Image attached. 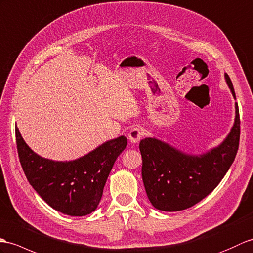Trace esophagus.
<instances>
[{
  "label": "esophagus",
  "instance_id": "34e87169",
  "mask_svg": "<svg viewBox=\"0 0 253 253\" xmlns=\"http://www.w3.org/2000/svg\"><path fill=\"white\" fill-rule=\"evenodd\" d=\"M142 137H143V131L140 127L132 128L128 133V139L131 143H138Z\"/></svg>",
  "mask_w": 253,
  "mask_h": 253
}]
</instances>
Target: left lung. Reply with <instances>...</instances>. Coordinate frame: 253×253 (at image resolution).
Masks as SVG:
<instances>
[{
    "instance_id": "8db88e82",
    "label": "left lung",
    "mask_w": 253,
    "mask_h": 253,
    "mask_svg": "<svg viewBox=\"0 0 253 253\" xmlns=\"http://www.w3.org/2000/svg\"><path fill=\"white\" fill-rule=\"evenodd\" d=\"M226 84L236 99L232 81ZM240 136L238 104L235 102L234 124L226 138L206 153L182 152L156 138H144L139 149L142 156V180L153 207L162 211L190 208L212 192L226 174L237 154Z\"/></svg>"
}]
</instances>
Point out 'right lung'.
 <instances>
[{
    "label": "right lung",
    "instance_id": "1",
    "mask_svg": "<svg viewBox=\"0 0 253 253\" xmlns=\"http://www.w3.org/2000/svg\"><path fill=\"white\" fill-rule=\"evenodd\" d=\"M16 142L23 172L39 195L61 213L84 216L97 209L116 158L126 148L127 138L109 140L88 154L66 162L38 155L17 127Z\"/></svg>",
    "mask_w": 253,
    "mask_h": 253
}]
</instances>
